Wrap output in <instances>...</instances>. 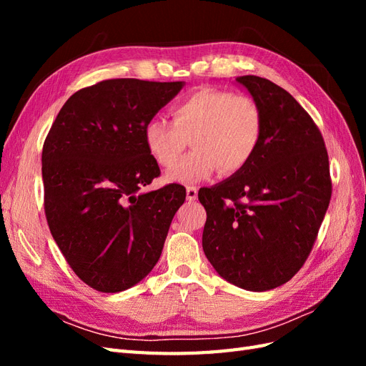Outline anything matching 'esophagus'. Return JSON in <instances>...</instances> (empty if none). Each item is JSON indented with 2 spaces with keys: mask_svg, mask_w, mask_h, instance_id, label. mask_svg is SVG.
<instances>
[{
  "mask_svg": "<svg viewBox=\"0 0 366 366\" xmlns=\"http://www.w3.org/2000/svg\"><path fill=\"white\" fill-rule=\"evenodd\" d=\"M197 197H198L197 186H187L186 187V198H187V200L194 202V200H197Z\"/></svg>",
  "mask_w": 366,
  "mask_h": 366,
  "instance_id": "1",
  "label": "esophagus"
}]
</instances>
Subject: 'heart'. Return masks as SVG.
Masks as SVG:
<instances>
[{
  "instance_id": "obj_1",
  "label": "heart",
  "mask_w": 366,
  "mask_h": 366,
  "mask_svg": "<svg viewBox=\"0 0 366 366\" xmlns=\"http://www.w3.org/2000/svg\"><path fill=\"white\" fill-rule=\"evenodd\" d=\"M171 114L172 120L154 117L143 129L149 156L162 168H169L192 139L193 151L168 171L169 182H200L217 169L232 175L259 148L264 113L252 96L200 86L177 102Z\"/></svg>"
}]
</instances>
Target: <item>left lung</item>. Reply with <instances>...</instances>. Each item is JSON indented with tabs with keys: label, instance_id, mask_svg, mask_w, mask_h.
I'll use <instances>...</instances> for the list:
<instances>
[{
	"label": "left lung",
	"instance_id": "obj_1",
	"mask_svg": "<svg viewBox=\"0 0 366 366\" xmlns=\"http://www.w3.org/2000/svg\"><path fill=\"white\" fill-rule=\"evenodd\" d=\"M237 81L261 105L264 132L244 168L198 192L203 250L226 281L265 292L290 281L315 246L331 198L328 152L290 93L259 76Z\"/></svg>",
	"mask_w": 366,
	"mask_h": 366
}]
</instances>
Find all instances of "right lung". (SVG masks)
<instances>
[{"mask_svg": "<svg viewBox=\"0 0 366 366\" xmlns=\"http://www.w3.org/2000/svg\"><path fill=\"white\" fill-rule=\"evenodd\" d=\"M183 82L107 79L76 92L42 147L44 210L71 270L92 289L117 293L159 261L182 184L140 194L160 175L143 129Z\"/></svg>", "mask_w": 366, "mask_h": 366, "instance_id": "obj_1", "label": "right lung"}]
</instances>
